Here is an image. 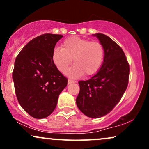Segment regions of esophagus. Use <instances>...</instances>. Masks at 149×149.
<instances>
[{"mask_svg":"<svg viewBox=\"0 0 149 149\" xmlns=\"http://www.w3.org/2000/svg\"><path fill=\"white\" fill-rule=\"evenodd\" d=\"M74 81H73V80H71V79H68V84H73V83H74Z\"/></svg>","mask_w":149,"mask_h":149,"instance_id":"obj_1","label":"esophagus"}]
</instances>
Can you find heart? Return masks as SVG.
<instances>
[{"mask_svg":"<svg viewBox=\"0 0 149 149\" xmlns=\"http://www.w3.org/2000/svg\"><path fill=\"white\" fill-rule=\"evenodd\" d=\"M105 57L104 47L98 41L73 36L67 38L61 45V49L55 48L52 53V60L57 68L65 73L71 64L68 74L71 78L83 75L95 74L102 65Z\"/></svg>","mask_w":149,"mask_h":149,"instance_id":"obj_1","label":"heart"}]
</instances>
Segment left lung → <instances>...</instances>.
Returning <instances> with one entry per match:
<instances>
[{"instance_id":"8db88e82","label":"left lung","mask_w":149,"mask_h":149,"mask_svg":"<svg viewBox=\"0 0 149 149\" xmlns=\"http://www.w3.org/2000/svg\"><path fill=\"white\" fill-rule=\"evenodd\" d=\"M94 36L104 47V60L94 76L79 82L76 102L84 115L98 118L110 112L121 100L128 84L130 67L122 48L110 37L101 33Z\"/></svg>"}]
</instances>
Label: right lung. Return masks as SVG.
<instances>
[{
    "instance_id": "right-lung-1",
    "label": "right lung",
    "mask_w": 149,
    "mask_h": 149,
    "mask_svg": "<svg viewBox=\"0 0 149 149\" xmlns=\"http://www.w3.org/2000/svg\"><path fill=\"white\" fill-rule=\"evenodd\" d=\"M61 34H44L35 37L21 50L13 71L16 97L29 115L37 119L49 116L68 79L58 70L52 53Z\"/></svg>"
}]
</instances>
